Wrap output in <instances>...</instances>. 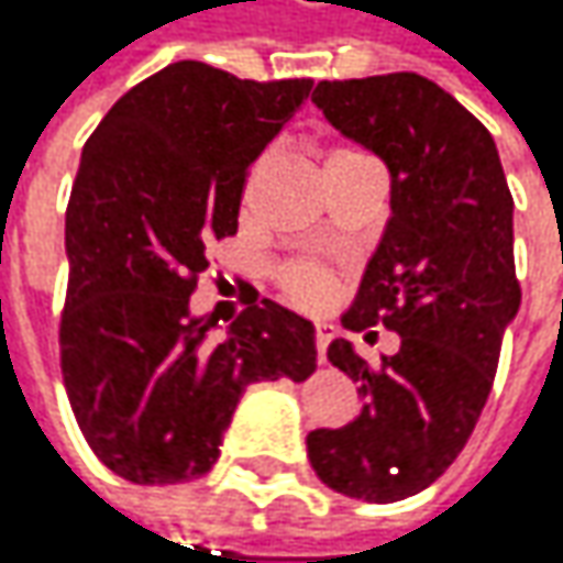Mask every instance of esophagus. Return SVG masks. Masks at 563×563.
<instances>
[{"instance_id": "obj_1", "label": "esophagus", "mask_w": 563, "mask_h": 563, "mask_svg": "<svg viewBox=\"0 0 563 563\" xmlns=\"http://www.w3.org/2000/svg\"><path fill=\"white\" fill-rule=\"evenodd\" d=\"M329 342H332V325L320 323L317 325V354H320V361L325 364V349H329Z\"/></svg>"}]
</instances>
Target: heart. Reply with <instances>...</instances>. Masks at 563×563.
<instances>
[{
  "instance_id": "heart-1",
  "label": "heart",
  "mask_w": 563,
  "mask_h": 563,
  "mask_svg": "<svg viewBox=\"0 0 563 563\" xmlns=\"http://www.w3.org/2000/svg\"><path fill=\"white\" fill-rule=\"evenodd\" d=\"M345 155H352V152H335L332 157ZM282 288L297 303H320L329 295V275L320 266H313V263H295V266H288L282 272Z\"/></svg>"
}]
</instances>
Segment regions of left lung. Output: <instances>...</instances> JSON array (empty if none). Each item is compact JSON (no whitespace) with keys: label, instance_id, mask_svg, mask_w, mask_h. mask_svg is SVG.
<instances>
[{"label":"left lung","instance_id":"obj_1","mask_svg":"<svg viewBox=\"0 0 563 563\" xmlns=\"http://www.w3.org/2000/svg\"><path fill=\"white\" fill-rule=\"evenodd\" d=\"M313 103L389 170V218L342 325H386L402 345L379 367L349 339L329 345L364 406L339 431H310L307 456L332 492L393 504L434 485L488 402L520 310L514 196L492 132L431 78L320 81Z\"/></svg>","mask_w":563,"mask_h":563}]
</instances>
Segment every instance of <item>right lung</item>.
<instances>
[{
    "mask_svg": "<svg viewBox=\"0 0 563 563\" xmlns=\"http://www.w3.org/2000/svg\"><path fill=\"white\" fill-rule=\"evenodd\" d=\"M310 88L184 59L117 100L81 152L66 209L63 383L88 446L126 482L202 478L250 383L317 371V329L275 300L218 339V317L189 310L209 243L238 234L246 167Z\"/></svg>",
    "mask_w": 563,
    "mask_h": 563,
    "instance_id": "right-lung-1",
    "label": "right lung"
}]
</instances>
